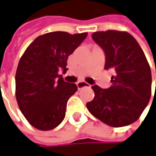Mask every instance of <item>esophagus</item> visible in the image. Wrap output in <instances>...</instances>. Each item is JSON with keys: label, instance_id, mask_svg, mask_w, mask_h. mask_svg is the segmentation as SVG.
<instances>
[{"label": "esophagus", "instance_id": "esophagus-1", "mask_svg": "<svg viewBox=\"0 0 156 156\" xmlns=\"http://www.w3.org/2000/svg\"><path fill=\"white\" fill-rule=\"evenodd\" d=\"M76 86L79 89H82L84 87H91V85H90L89 83L85 82V81H79L76 83Z\"/></svg>", "mask_w": 156, "mask_h": 156}]
</instances>
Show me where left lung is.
Returning <instances> with one entry per match:
<instances>
[{
    "mask_svg": "<svg viewBox=\"0 0 156 156\" xmlns=\"http://www.w3.org/2000/svg\"><path fill=\"white\" fill-rule=\"evenodd\" d=\"M92 38L105 52V69L115 74L108 89L92 87L94 98L87 103V108L109 126H126L140 118L151 98V68L130 34L110 30L94 33Z\"/></svg>",
    "mask_w": 156,
    "mask_h": 156,
    "instance_id": "obj_1",
    "label": "left lung"
}]
</instances>
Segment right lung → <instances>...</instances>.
<instances>
[{"label": "right lung", "mask_w": 156, "mask_h": 156, "mask_svg": "<svg viewBox=\"0 0 156 156\" xmlns=\"http://www.w3.org/2000/svg\"><path fill=\"white\" fill-rule=\"evenodd\" d=\"M87 33L53 32L38 36L25 50L16 73V97L27 121L39 130L57 127L65 117L68 99L77 91L65 82L59 70H66L68 56Z\"/></svg>", "instance_id": "add662e5"}]
</instances>
